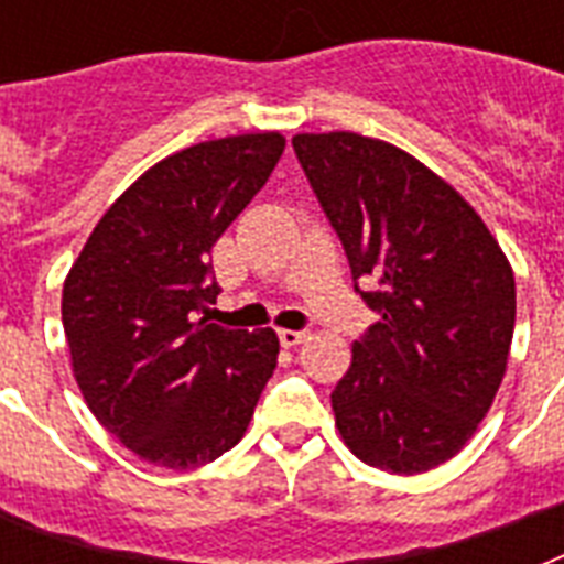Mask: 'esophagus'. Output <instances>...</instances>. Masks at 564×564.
Instances as JSON below:
<instances>
[{
    "label": "esophagus",
    "instance_id": "1",
    "mask_svg": "<svg viewBox=\"0 0 564 564\" xmlns=\"http://www.w3.org/2000/svg\"><path fill=\"white\" fill-rule=\"evenodd\" d=\"M278 339H281L283 348H295V345H301L307 339V334H304V330H290V327H283V330H278Z\"/></svg>",
    "mask_w": 564,
    "mask_h": 564
}]
</instances>
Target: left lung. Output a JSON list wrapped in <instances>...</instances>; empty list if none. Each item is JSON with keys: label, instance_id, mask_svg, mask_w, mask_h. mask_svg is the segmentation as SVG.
<instances>
[{"label": "left lung", "instance_id": "obj_1", "mask_svg": "<svg viewBox=\"0 0 564 564\" xmlns=\"http://www.w3.org/2000/svg\"><path fill=\"white\" fill-rule=\"evenodd\" d=\"M292 149L354 292L380 316L330 392L336 427L366 465L430 471L463 451L498 394L512 269L471 204L401 149L351 131L299 134Z\"/></svg>", "mask_w": 564, "mask_h": 564}]
</instances>
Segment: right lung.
Returning <instances> with one entry per match:
<instances>
[{
    "label": "right lung",
    "instance_id": "add662e5",
    "mask_svg": "<svg viewBox=\"0 0 564 564\" xmlns=\"http://www.w3.org/2000/svg\"><path fill=\"white\" fill-rule=\"evenodd\" d=\"M281 134L189 145L134 181L64 283V334L93 415L145 463L187 471L237 445L278 366L272 327L213 325L210 251L260 193Z\"/></svg>",
    "mask_w": 564,
    "mask_h": 564
}]
</instances>
